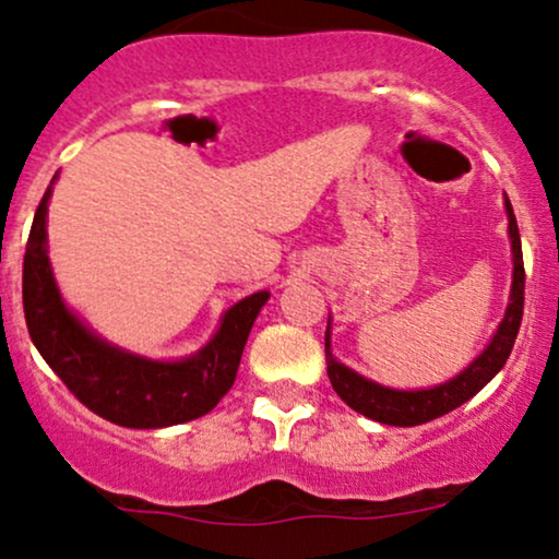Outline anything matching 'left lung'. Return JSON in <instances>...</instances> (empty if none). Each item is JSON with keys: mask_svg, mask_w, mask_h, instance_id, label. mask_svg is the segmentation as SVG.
<instances>
[{"mask_svg": "<svg viewBox=\"0 0 559 559\" xmlns=\"http://www.w3.org/2000/svg\"><path fill=\"white\" fill-rule=\"evenodd\" d=\"M507 213H509V236H511V254H514V282H511V302L503 316L499 331H496L493 341L488 343L484 354L473 361L463 373L455 379L445 381V384L435 389H419V392H400V389H386L373 381L358 377L348 366L338 364L331 354V331H325V361H328V379L335 389V394L356 409L358 415L377 419L381 425H396V427H415L423 423H430L435 417L448 415L455 407H461L476 396L501 366L514 348L519 325H522L524 316V259H522V239H519V226L514 209H511L507 198Z\"/></svg>", "mask_w": 559, "mask_h": 559, "instance_id": "1", "label": "left lung"}]
</instances>
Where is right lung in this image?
<instances>
[{"label": "right lung", "mask_w": 559, "mask_h": 559, "mask_svg": "<svg viewBox=\"0 0 559 559\" xmlns=\"http://www.w3.org/2000/svg\"><path fill=\"white\" fill-rule=\"evenodd\" d=\"M50 190L35 211L22 264V308L35 348L75 400L114 425L152 430L209 415L231 389L249 331L270 293H257L226 310L209 346L186 361L124 354L98 341L60 300L45 251Z\"/></svg>", "instance_id": "obj_1"}]
</instances>
